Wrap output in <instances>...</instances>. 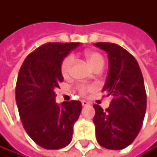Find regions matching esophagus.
I'll return each mask as SVG.
<instances>
[{
  "instance_id": "obj_1",
  "label": "esophagus",
  "mask_w": 157,
  "mask_h": 157,
  "mask_svg": "<svg viewBox=\"0 0 157 157\" xmlns=\"http://www.w3.org/2000/svg\"><path fill=\"white\" fill-rule=\"evenodd\" d=\"M82 105H83V106H86V105H90V102L87 101L83 100V101H82Z\"/></svg>"
}]
</instances>
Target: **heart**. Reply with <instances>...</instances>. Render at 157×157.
Here are the masks:
<instances>
[{
  "instance_id": "1",
  "label": "heart",
  "mask_w": 157,
  "mask_h": 157,
  "mask_svg": "<svg viewBox=\"0 0 157 157\" xmlns=\"http://www.w3.org/2000/svg\"><path fill=\"white\" fill-rule=\"evenodd\" d=\"M84 56L87 62L90 64V66L96 71H101L105 67V58L101 56V53L99 52L93 51V50H87L85 52ZM73 63V57L71 56H66L60 65V72L61 75L64 78H68L71 75V66ZM94 88V86L92 85H79L77 86L78 92L82 95H86L87 92L91 91Z\"/></svg>"
}]
</instances>
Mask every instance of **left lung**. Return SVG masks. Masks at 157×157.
<instances>
[{"mask_svg":"<svg viewBox=\"0 0 157 157\" xmlns=\"http://www.w3.org/2000/svg\"><path fill=\"white\" fill-rule=\"evenodd\" d=\"M95 46L107 52L109 71L102 92L112 97L105 110L93 105L97 141L104 148L121 150L135 140L143 123L147 105L143 76L136 58L122 47L109 42Z\"/></svg>","mask_w":157,"mask_h":157,"instance_id":"1","label":"left lung"}]
</instances>
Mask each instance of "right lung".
I'll use <instances>...</instances> for the list:
<instances>
[{
	"label": "right lung",
	"mask_w": 157,
	"mask_h": 157,
	"mask_svg": "<svg viewBox=\"0 0 157 157\" xmlns=\"http://www.w3.org/2000/svg\"><path fill=\"white\" fill-rule=\"evenodd\" d=\"M79 42H49L29 53L22 63L16 85V101L22 125L40 147L58 150L72 140L73 125L82 110L80 101L56 102L55 89L64 78L62 60Z\"/></svg>",
	"instance_id": "obj_1"
}]
</instances>
